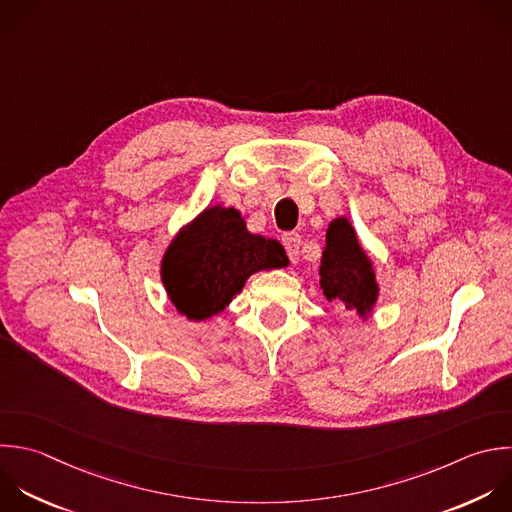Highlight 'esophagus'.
I'll list each match as a JSON object with an SVG mask.
<instances>
[{
	"mask_svg": "<svg viewBox=\"0 0 512 512\" xmlns=\"http://www.w3.org/2000/svg\"><path fill=\"white\" fill-rule=\"evenodd\" d=\"M282 244H284L286 254L290 256V260H292V262H298V256H300V244H302L300 234H298V232H286V234L282 236Z\"/></svg>",
	"mask_w": 512,
	"mask_h": 512,
	"instance_id": "34e87169",
	"label": "esophagus"
}]
</instances>
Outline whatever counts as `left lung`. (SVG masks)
I'll use <instances>...</instances> for the list:
<instances>
[{
    "label": "left lung",
    "mask_w": 512,
    "mask_h": 512,
    "mask_svg": "<svg viewBox=\"0 0 512 512\" xmlns=\"http://www.w3.org/2000/svg\"><path fill=\"white\" fill-rule=\"evenodd\" d=\"M318 274L320 290L328 302H342L362 322L372 316L380 296L374 262L346 216L334 218L328 224Z\"/></svg>",
    "instance_id": "obj_1"
}]
</instances>
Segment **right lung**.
Returning <instances> with one entry per match:
<instances>
[{
	"mask_svg": "<svg viewBox=\"0 0 512 512\" xmlns=\"http://www.w3.org/2000/svg\"><path fill=\"white\" fill-rule=\"evenodd\" d=\"M288 264L278 240L252 234L236 208L216 204L172 238L160 276L174 308L202 322L226 310L252 274Z\"/></svg>",
	"mask_w": 512,
	"mask_h": 512,
	"instance_id": "obj_1",
	"label": "right lung"
}]
</instances>
